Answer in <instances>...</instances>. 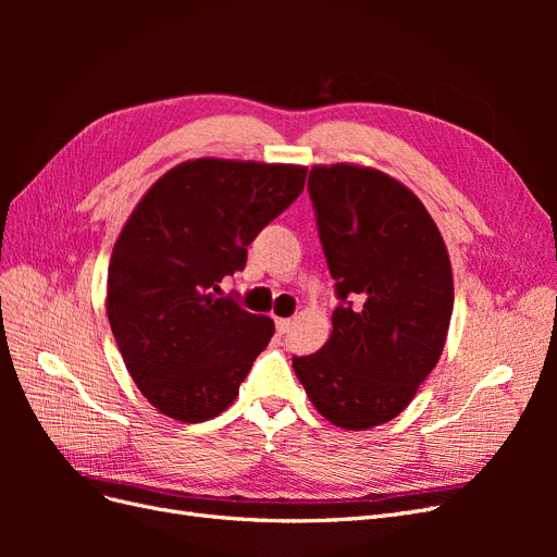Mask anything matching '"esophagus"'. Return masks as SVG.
Wrapping results in <instances>:
<instances>
[{"label":"esophagus","mask_w":557,"mask_h":557,"mask_svg":"<svg viewBox=\"0 0 557 557\" xmlns=\"http://www.w3.org/2000/svg\"><path fill=\"white\" fill-rule=\"evenodd\" d=\"M293 327V320L290 318H276V332L278 334H285Z\"/></svg>","instance_id":"esophagus-1"}]
</instances>
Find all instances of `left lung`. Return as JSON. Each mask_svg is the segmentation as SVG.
<instances>
[{
  "label": "left lung",
  "instance_id": "8db88e82",
  "mask_svg": "<svg viewBox=\"0 0 557 557\" xmlns=\"http://www.w3.org/2000/svg\"><path fill=\"white\" fill-rule=\"evenodd\" d=\"M307 188L339 307L327 344L293 369L320 416L367 430L407 409L440 362L450 260L420 199L387 174L313 166Z\"/></svg>",
  "mask_w": 557,
  "mask_h": 557
}]
</instances>
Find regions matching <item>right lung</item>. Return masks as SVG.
<instances>
[{
    "label": "right lung",
    "mask_w": 557,
    "mask_h": 557,
    "mask_svg": "<svg viewBox=\"0 0 557 557\" xmlns=\"http://www.w3.org/2000/svg\"><path fill=\"white\" fill-rule=\"evenodd\" d=\"M307 170L199 158L150 188L113 246L107 313L144 397L181 423L225 411L274 334L221 295L252 239L305 190Z\"/></svg>",
    "instance_id": "right-lung-1"
}]
</instances>
